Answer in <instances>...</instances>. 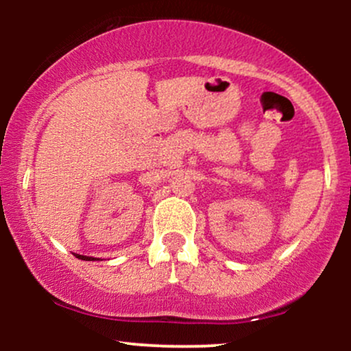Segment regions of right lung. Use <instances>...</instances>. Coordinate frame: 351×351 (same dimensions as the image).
I'll return each instance as SVG.
<instances>
[{"label":"right lung","instance_id":"add662e5","mask_svg":"<svg viewBox=\"0 0 351 351\" xmlns=\"http://www.w3.org/2000/svg\"><path fill=\"white\" fill-rule=\"evenodd\" d=\"M77 257H79V259H82V261H95V259H94V257H87V256H79V254H77Z\"/></svg>","mask_w":351,"mask_h":351}]
</instances>
